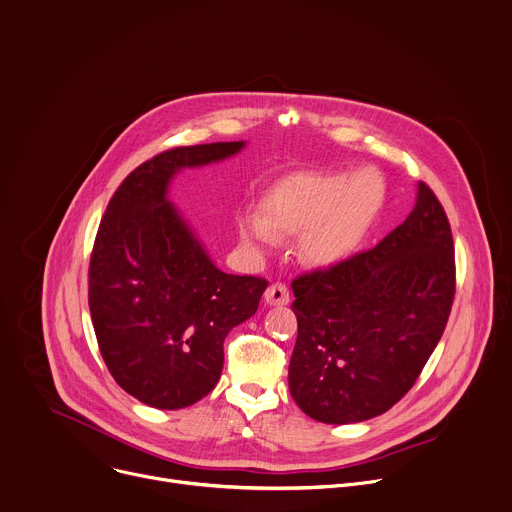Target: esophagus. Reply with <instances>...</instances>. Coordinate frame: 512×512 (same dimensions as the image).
<instances>
[{
	"label": "esophagus",
	"instance_id": "34e87169",
	"mask_svg": "<svg viewBox=\"0 0 512 512\" xmlns=\"http://www.w3.org/2000/svg\"><path fill=\"white\" fill-rule=\"evenodd\" d=\"M265 303L267 305H287L289 303V291L283 283H273L265 291Z\"/></svg>",
	"mask_w": 512,
	"mask_h": 512
}]
</instances>
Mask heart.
<instances>
[{
	"instance_id": "obj_1",
	"label": "heart",
	"mask_w": 512,
	"mask_h": 512,
	"mask_svg": "<svg viewBox=\"0 0 512 512\" xmlns=\"http://www.w3.org/2000/svg\"><path fill=\"white\" fill-rule=\"evenodd\" d=\"M386 201L374 168L348 173H301L281 181L265 201V217L239 219L245 243L269 247L278 235H303V255L319 267L348 261L370 235Z\"/></svg>"
}]
</instances>
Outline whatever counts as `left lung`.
<instances>
[{
  "label": "left lung",
  "mask_w": 512,
  "mask_h": 512,
  "mask_svg": "<svg viewBox=\"0 0 512 512\" xmlns=\"http://www.w3.org/2000/svg\"><path fill=\"white\" fill-rule=\"evenodd\" d=\"M454 283L446 213L418 183L412 213L374 249L291 283L295 404L323 424H356L388 412L438 346Z\"/></svg>",
  "instance_id": "1"
}]
</instances>
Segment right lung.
<instances>
[{
	"label": "right lung",
	"mask_w": 512,
	"mask_h": 512,
	"mask_svg": "<svg viewBox=\"0 0 512 512\" xmlns=\"http://www.w3.org/2000/svg\"><path fill=\"white\" fill-rule=\"evenodd\" d=\"M239 142L179 146L124 179L100 221L88 303L100 354L116 384L146 406L187 408L223 372L227 333L255 315L267 281L229 275L168 201L183 168L221 162Z\"/></svg>",
	"instance_id": "1"
}]
</instances>
